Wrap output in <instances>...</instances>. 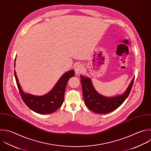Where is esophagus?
<instances>
[{
    "instance_id": "1",
    "label": "esophagus",
    "mask_w": 151,
    "mask_h": 151,
    "mask_svg": "<svg viewBox=\"0 0 151 151\" xmlns=\"http://www.w3.org/2000/svg\"><path fill=\"white\" fill-rule=\"evenodd\" d=\"M83 70H84V67H83V65L79 64V65H77L75 67V73L77 75H79L80 74L83 73Z\"/></svg>"
}]
</instances>
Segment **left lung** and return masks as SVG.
I'll return each mask as SVG.
<instances>
[{"instance_id":"obj_1","label":"left lung","mask_w":151,"mask_h":151,"mask_svg":"<svg viewBox=\"0 0 151 151\" xmlns=\"http://www.w3.org/2000/svg\"><path fill=\"white\" fill-rule=\"evenodd\" d=\"M80 78L86 105L92 111L99 114H106L119 107L128 97L134 79L133 77L127 88L122 94L106 97L99 94L95 90L90 78L81 75Z\"/></svg>"}]
</instances>
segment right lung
<instances>
[{
    "instance_id": "right-lung-1",
    "label": "right lung",
    "mask_w": 151,
    "mask_h": 151,
    "mask_svg": "<svg viewBox=\"0 0 151 151\" xmlns=\"http://www.w3.org/2000/svg\"><path fill=\"white\" fill-rule=\"evenodd\" d=\"M14 65L15 67V63ZM14 73L18 88L23 101L32 111L41 114L52 113L62 106L68 81L74 76V70L67 71L60 77L50 91L43 96H36L25 93L22 90L15 70Z\"/></svg>"
}]
</instances>
